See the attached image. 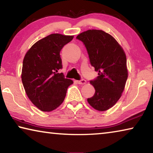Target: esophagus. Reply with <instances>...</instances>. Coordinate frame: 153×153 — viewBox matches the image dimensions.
Returning a JSON list of instances; mask_svg holds the SVG:
<instances>
[{
	"label": "esophagus",
	"mask_w": 153,
	"mask_h": 153,
	"mask_svg": "<svg viewBox=\"0 0 153 153\" xmlns=\"http://www.w3.org/2000/svg\"><path fill=\"white\" fill-rule=\"evenodd\" d=\"M77 84H81V85H84L85 84H86V81L85 79H81V80H79V81H77Z\"/></svg>",
	"instance_id": "34e87169"
}]
</instances>
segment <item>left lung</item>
Segmentation results:
<instances>
[{
    "label": "left lung",
    "instance_id": "1",
    "mask_svg": "<svg viewBox=\"0 0 153 153\" xmlns=\"http://www.w3.org/2000/svg\"><path fill=\"white\" fill-rule=\"evenodd\" d=\"M86 48L90 64L98 76L90 81L95 93L88 98L89 104L99 111L113 107L121 97L128 72L126 56L112 36L102 30H89L77 36Z\"/></svg>",
    "mask_w": 153,
    "mask_h": 153
}]
</instances>
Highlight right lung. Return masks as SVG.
<instances>
[{"label":"right lung","instance_id":"add662e5","mask_svg":"<svg viewBox=\"0 0 153 153\" xmlns=\"http://www.w3.org/2000/svg\"><path fill=\"white\" fill-rule=\"evenodd\" d=\"M74 36L53 33L36 42L25 54L22 80L29 99L42 111L50 112L59 107L73 84L58 73L61 69L60 52Z\"/></svg>","mask_w":153,"mask_h":153}]
</instances>
